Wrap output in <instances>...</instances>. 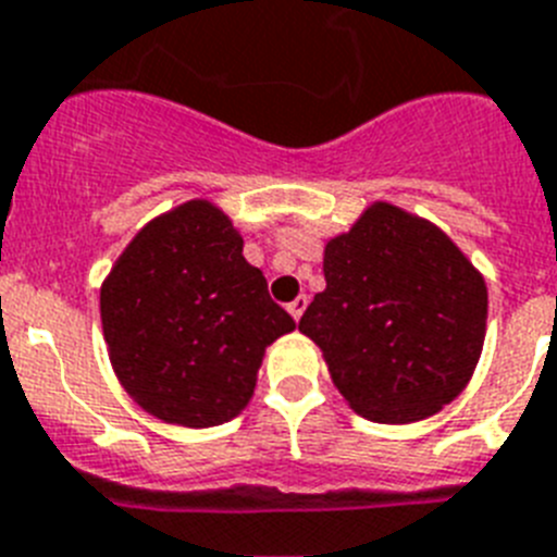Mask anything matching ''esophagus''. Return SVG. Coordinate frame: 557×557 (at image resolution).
<instances>
[{
  "mask_svg": "<svg viewBox=\"0 0 557 557\" xmlns=\"http://www.w3.org/2000/svg\"><path fill=\"white\" fill-rule=\"evenodd\" d=\"M306 306H308V297H306V294H300V297H297V300L288 302V314H292L294 320H300L302 311H306Z\"/></svg>",
  "mask_w": 557,
  "mask_h": 557,
  "instance_id": "1",
  "label": "esophagus"
}]
</instances>
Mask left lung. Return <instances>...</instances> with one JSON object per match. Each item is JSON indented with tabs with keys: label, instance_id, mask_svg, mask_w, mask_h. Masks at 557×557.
I'll return each instance as SVG.
<instances>
[{
	"label": "left lung",
	"instance_id": "8db88e82",
	"mask_svg": "<svg viewBox=\"0 0 557 557\" xmlns=\"http://www.w3.org/2000/svg\"><path fill=\"white\" fill-rule=\"evenodd\" d=\"M325 292L300 331L371 422L428 419L465 391L487 331V286L433 223L373 203L325 246Z\"/></svg>",
	"mask_w": 557,
	"mask_h": 557
}]
</instances>
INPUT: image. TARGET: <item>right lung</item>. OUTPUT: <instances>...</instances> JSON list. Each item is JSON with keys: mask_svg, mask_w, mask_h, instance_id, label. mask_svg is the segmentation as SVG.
I'll return each mask as SVG.
<instances>
[{"mask_svg": "<svg viewBox=\"0 0 557 557\" xmlns=\"http://www.w3.org/2000/svg\"><path fill=\"white\" fill-rule=\"evenodd\" d=\"M101 325L124 391L184 428L235 419L265 348L294 331L209 200H189L133 237L101 286Z\"/></svg>", "mask_w": 557, "mask_h": 557, "instance_id": "add662e5", "label": "right lung"}]
</instances>
